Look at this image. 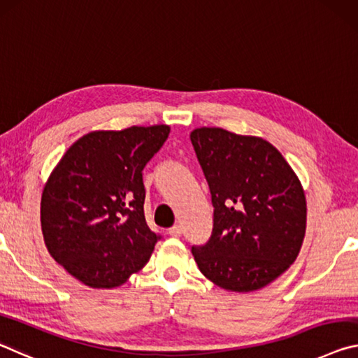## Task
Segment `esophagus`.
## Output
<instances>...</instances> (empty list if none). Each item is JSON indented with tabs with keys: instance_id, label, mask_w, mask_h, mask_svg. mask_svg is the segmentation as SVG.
<instances>
[{
	"instance_id": "1",
	"label": "esophagus",
	"mask_w": 358,
	"mask_h": 358,
	"mask_svg": "<svg viewBox=\"0 0 358 358\" xmlns=\"http://www.w3.org/2000/svg\"><path fill=\"white\" fill-rule=\"evenodd\" d=\"M168 234L169 236H174V238H179L180 234H182V227L180 225H174V227H171L168 230Z\"/></svg>"
}]
</instances>
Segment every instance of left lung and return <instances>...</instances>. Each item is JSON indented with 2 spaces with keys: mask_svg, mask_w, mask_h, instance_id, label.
<instances>
[{
  "mask_svg": "<svg viewBox=\"0 0 358 358\" xmlns=\"http://www.w3.org/2000/svg\"><path fill=\"white\" fill-rule=\"evenodd\" d=\"M190 141L214 206L213 233L193 245L200 271L231 292H254L295 262L306 231V198L294 169L268 141L196 128Z\"/></svg>",
  "mask_w": 358,
  "mask_h": 358,
  "instance_id": "obj_1",
  "label": "left lung"
}]
</instances>
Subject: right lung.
<instances>
[{
	"label": "right lung",
	"instance_id": "add662e5",
	"mask_svg": "<svg viewBox=\"0 0 358 358\" xmlns=\"http://www.w3.org/2000/svg\"><path fill=\"white\" fill-rule=\"evenodd\" d=\"M168 134V125L92 131L52 171L41 198L44 241L82 284L113 289L149 262L162 236L144 217L143 169Z\"/></svg>",
	"mask_w": 358,
	"mask_h": 358
}]
</instances>
